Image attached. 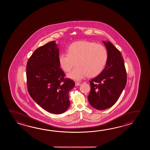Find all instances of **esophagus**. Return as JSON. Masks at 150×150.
Instances as JSON below:
<instances>
[{"label": "esophagus", "instance_id": "1", "mask_svg": "<svg viewBox=\"0 0 150 150\" xmlns=\"http://www.w3.org/2000/svg\"><path fill=\"white\" fill-rule=\"evenodd\" d=\"M75 85H76V86H79V85H80V83L76 82V83H75Z\"/></svg>", "mask_w": 150, "mask_h": 150}]
</instances>
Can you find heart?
Returning a JSON list of instances; mask_svg holds the SVG:
<instances>
[{
	"instance_id": "obj_1",
	"label": "heart",
	"mask_w": 150,
	"mask_h": 150,
	"mask_svg": "<svg viewBox=\"0 0 150 150\" xmlns=\"http://www.w3.org/2000/svg\"><path fill=\"white\" fill-rule=\"evenodd\" d=\"M108 54L102 45L93 42H74L67 48V52L59 54L58 61L61 67L65 72H70L67 76L72 79L80 80L87 76H97L101 74L108 61Z\"/></svg>"
}]
</instances>
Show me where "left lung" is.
<instances>
[{"label": "left lung", "mask_w": 150, "mask_h": 150, "mask_svg": "<svg viewBox=\"0 0 150 150\" xmlns=\"http://www.w3.org/2000/svg\"><path fill=\"white\" fill-rule=\"evenodd\" d=\"M108 54L105 67L89 81L90 105L99 110L109 108L117 101L127 84V76L120 51L110 42L103 41Z\"/></svg>", "instance_id": "obj_1"}]
</instances>
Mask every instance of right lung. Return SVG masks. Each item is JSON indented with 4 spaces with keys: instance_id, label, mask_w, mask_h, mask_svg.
Here are the masks:
<instances>
[{
    "instance_id": "right-lung-1",
    "label": "right lung",
    "mask_w": 150,
    "mask_h": 150,
    "mask_svg": "<svg viewBox=\"0 0 150 150\" xmlns=\"http://www.w3.org/2000/svg\"><path fill=\"white\" fill-rule=\"evenodd\" d=\"M58 57L57 45L50 42L35 50L26 67L29 95L42 108L56 114L69 107V93L75 86L72 80L64 78Z\"/></svg>"
}]
</instances>
